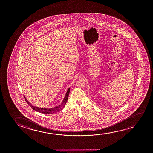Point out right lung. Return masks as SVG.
<instances>
[{"label":"right lung","instance_id":"right-lung-1","mask_svg":"<svg viewBox=\"0 0 153 153\" xmlns=\"http://www.w3.org/2000/svg\"><path fill=\"white\" fill-rule=\"evenodd\" d=\"M69 92H70V88H69L67 89V92H66V94H65V97H64V98L63 99L62 102L61 103L60 105L56 106V107H54V108H39V107L34 106V105H32L28 101V100L26 99L25 97H25V99L27 103L29 105L30 107L32 109H33L34 110L38 111L39 112H40V113H43V114H54V113L59 112V111H62L63 110V108L65 107V105H66V103L67 102V101L68 100Z\"/></svg>","mask_w":153,"mask_h":153}]
</instances>
